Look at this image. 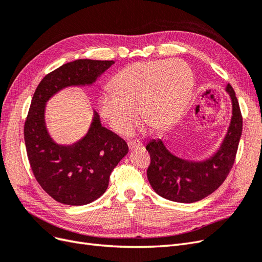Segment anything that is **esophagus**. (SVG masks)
<instances>
[{
  "label": "esophagus",
  "mask_w": 262,
  "mask_h": 262,
  "mask_svg": "<svg viewBox=\"0 0 262 262\" xmlns=\"http://www.w3.org/2000/svg\"><path fill=\"white\" fill-rule=\"evenodd\" d=\"M128 146H129L130 149H132V148H136V147H141V146H142V143H141L140 141L134 140V141L128 142Z\"/></svg>",
  "instance_id": "34e87169"
}]
</instances>
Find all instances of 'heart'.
I'll return each instance as SVG.
<instances>
[{
    "instance_id": "obj_1",
    "label": "heart",
    "mask_w": 262,
    "mask_h": 262,
    "mask_svg": "<svg viewBox=\"0 0 262 262\" xmlns=\"http://www.w3.org/2000/svg\"><path fill=\"white\" fill-rule=\"evenodd\" d=\"M113 86L101 93L100 113L117 132L128 134L139 123V110L152 129L175 122L191 96L193 74L179 59L140 61L123 68Z\"/></svg>"
}]
</instances>
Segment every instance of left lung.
<instances>
[{
  "label": "left lung",
  "instance_id": "obj_1",
  "mask_svg": "<svg viewBox=\"0 0 262 262\" xmlns=\"http://www.w3.org/2000/svg\"><path fill=\"white\" fill-rule=\"evenodd\" d=\"M226 92L232 99L233 116L220 149L203 162H189L172 155L161 139L146 145L150 156L147 178L154 191L165 199L192 203L202 200L223 184L231 171L243 131L238 100L231 85Z\"/></svg>",
  "mask_w": 262,
  "mask_h": 262
}]
</instances>
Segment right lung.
Masks as SVG:
<instances>
[{
  "label": "right lung",
  "instance_id": "1",
  "mask_svg": "<svg viewBox=\"0 0 262 262\" xmlns=\"http://www.w3.org/2000/svg\"><path fill=\"white\" fill-rule=\"evenodd\" d=\"M114 63L89 59L66 63L42 78L31 99L24 125L28 161L38 184L60 203L84 205L98 199L129 147L101 125L96 112L82 140L68 146L54 143L46 128V102L64 87L93 84Z\"/></svg>",
  "mask_w": 262,
  "mask_h": 262
}]
</instances>
